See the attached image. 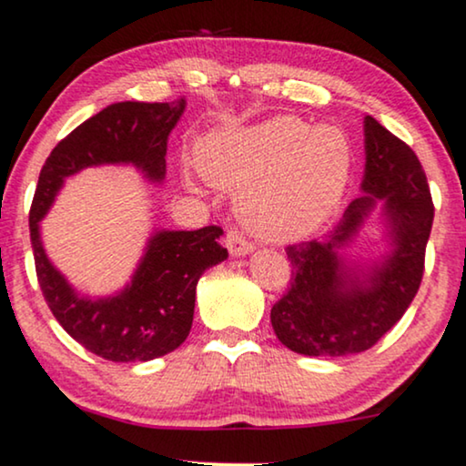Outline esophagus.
Segmentation results:
<instances>
[{
	"label": "esophagus",
	"instance_id": "1",
	"mask_svg": "<svg viewBox=\"0 0 466 466\" xmlns=\"http://www.w3.org/2000/svg\"><path fill=\"white\" fill-rule=\"evenodd\" d=\"M226 247L232 258L247 256V253L253 251V245L243 237V234H238L237 229H229V232L226 234Z\"/></svg>",
	"mask_w": 466,
	"mask_h": 466
}]
</instances>
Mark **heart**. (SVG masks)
<instances>
[{"mask_svg":"<svg viewBox=\"0 0 466 466\" xmlns=\"http://www.w3.org/2000/svg\"><path fill=\"white\" fill-rule=\"evenodd\" d=\"M198 167L219 189L238 194L247 228L264 240L309 237L335 213L352 172V148L339 127L311 128L294 116L208 135Z\"/></svg>","mask_w":466,"mask_h":466,"instance_id":"1","label":"heart"}]
</instances>
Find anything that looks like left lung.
Wrapping results in <instances>:
<instances>
[{
  "label": "left lung",
  "mask_w": 466,
  "mask_h": 466,
  "mask_svg": "<svg viewBox=\"0 0 466 466\" xmlns=\"http://www.w3.org/2000/svg\"><path fill=\"white\" fill-rule=\"evenodd\" d=\"M361 196L320 240L290 245V288L270 309L277 339L305 357L363 352L396 325L420 290L434 219L420 158L372 116L363 117ZM374 212L388 250L376 261L343 256Z\"/></svg>",
  "instance_id": "1"
}]
</instances>
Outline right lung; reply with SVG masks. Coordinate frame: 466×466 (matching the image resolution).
<instances>
[{
    "label": "right lung",
    "mask_w": 466,
    "mask_h": 466,
    "mask_svg": "<svg viewBox=\"0 0 466 466\" xmlns=\"http://www.w3.org/2000/svg\"><path fill=\"white\" fill-rule=\"evenodd\" d=\"M185 107V98L109 105L64 137L40 169L29 210L40 290L64 331L107 361H150L176 350L187 339L199 277L228 258V249L217 243L223 229H155L131 281L107 297H90L53 267L40 238V221L68 176L86 167L131 165L150 185H161L167 137Z\"/></svg>",
    "instance_id": "right-lung-1"
}]
</instances>
